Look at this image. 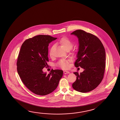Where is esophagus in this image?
Returning a JSON list of instances; mask_svg holds the SVG:
<instances>
[{"label": "esophagus", "instance_id": "1", "mask_svg": "<svg viewBox=\"0 0 120 120\" xmlns=\"http://www.w3.org/2000/svg\"><path fill=\"white\" fill-rule=\"evenodd\" d=\"M64 74L66 75L67 74H69L70 72H69V71H64Z\"/></svg>", "mask_w": 120, "mask_h": 120}]
</instances>
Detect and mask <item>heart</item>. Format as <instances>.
Returning a JSON list of instances; mask_svg holds the SVG:
<instances>
[{
    "instance_id": "b5f03b06",
    "label": "heart",
    "mask_w": 120,
    "mask_h": 120,
    "mask_svg": "<svg viewBox=\"0 0 120 120\" xmlns=\"http://www.w3.org/2000/svg\"><path fill=\"white\" fill-rule=\"evenodd\" d=\"M59 43L63 46L64 49L67 50H70L72 47L73 43L67 37L61 38L59 41ZM53 46L51 48L49 51V55L51 57L53 56ZM69 60L66 59H61L57 63V65L64 69H68L69 67Z\"/></svg>"
}]
</instances>
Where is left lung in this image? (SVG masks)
I'll return each mask as SVG.
<instances>
[{
    "instance_id": "8db88e82",
    "label": "left lung",
    "mask_w": 120,
    "mask_h": 120,
    "mask_svg": "<svg viewBox=\"0 0 120 120\" xmlns=\"http://www.w3.org/2000/svg\"><path fill=\"white\" fill-rule=\"evenodd\" d=\"M71 34L76 36L79 41L75 66L84 69L80 74L74 73L77 79L73 83V88L79 92H89L98 86L104 77L105 49L100 40L93 34L81 30H76Z\"/></svg>"
}]
</instances>
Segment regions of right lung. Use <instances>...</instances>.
Listing matches in <instances>:
<instances>
[{
	"label": "right lung",
	"mask_w": 120,
	"mask_h": 120,
	"mask_svg": "<svg viewBox=\"0 0 120 120\" xmlns=\"http://www.w3.org/2000/svg\"><path fill=\"white\" fill-rule=\"evenodd\" d=\"M56 39L38 35L26 40L21 45L17 62L18 74L25 85L35 94L43 96L53 92L63 76L61 70L52 69L49 74L42 70L49 61V44Z\"/></svg>",
	"instance_id": "obj_1"
}]
</instances>
